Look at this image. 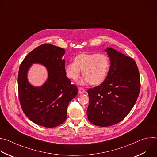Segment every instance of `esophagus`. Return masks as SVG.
Masks as SVG:
<instances>
[{"mask_svg":"<svg viewBox=\"0 0 157 157\" xmlns=\"http://www.w3.org/2000/svg\"><path fill=\"white\" fill-rule=\"evenodd\" d=\"M78 92L80 94H84L85 93V90L83 89V88H81V87H79L78 89Z\"/></svg>","mask_w":157,"mask_h":157,"instance_id":"esophagus-1","label":"esophagus"}]
</instances>
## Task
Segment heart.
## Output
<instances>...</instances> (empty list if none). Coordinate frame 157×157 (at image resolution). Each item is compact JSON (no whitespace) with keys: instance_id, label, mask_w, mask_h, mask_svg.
Segmentation results:
<instances>
[{"instance_id":"b5f03b06","label":"heart","mask_w":157,"mask_h":157,"mask_svg":"<svg viewBox=\"0 0 157 157\" xmlns=\"http://www.w3.org/2000/svg\"><path fill=\"white\" fill-rule=\"evenodd\" d=\"M110 67V61L104 53H86L76 55L74 63L65 66L64 71L67 77L76 81L80 76L81 70L84 76L80 84L87 82L91 85H98L106 78Z\"/></svg>"}]
</instances>
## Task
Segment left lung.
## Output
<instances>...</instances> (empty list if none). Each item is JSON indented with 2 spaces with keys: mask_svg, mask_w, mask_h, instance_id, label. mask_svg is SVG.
I'll list each match as a JSON object with an SVG mask.
<instances>
[{
  "mask_svg": "<svg viewBox=\"0 0 157 157\" xmlns=\"http://www.w3.org/2000/svg\"><path fill=\"white\" fill-rule=\"evenodd\" d=\"M104 51L110 61L107 76L99 86L87 90L88 120L100 127L122 121L135 105L140 88L136 61L113 48Z\"/></svg>",
  "mask_w": 157,
  "mask_h": 157,
  "instance_id": "obj_1",
  "label": "left lung"
}]
</instances>
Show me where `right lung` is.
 I'll return each mask as SVG.
<instances>
[{"label": "right lung", "mask_w": 157, "mask_h": 157, "mask_svg": "<svg viewBox=\"0 0 157 157\" xmlns=\"http://www.w3.org/2000/svg\"><path fill=\"white\" fill-rule=\"evenodd\" d=\"M63 48L44 44L30 52L20 66L18 89L21 107L35 124L47 128L56 127L66 119L69 102L78 94L77 87L66 76ZM33 63L47 68L48 78L41 86L31 85L27 78Z\"/></svg>", "instance_id": "right-lung-1"}]
</instances>
